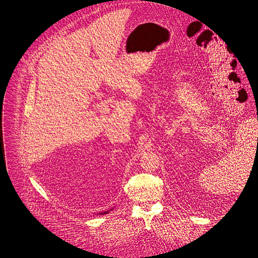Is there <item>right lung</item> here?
Wrapping results in <instances>:
<instances>
[{"label":"right lung","mask_w":258,"mask_h":258,"mask_svg":"<svg viewBox=\"0 0 258 258\" xmlns=\"http://www.w3.org/2000/svg\"><path fill=\"white\" fill-rule=\"evenodd\" d=\"M112 210H113V209H112ZM108 212H109V211H106V212H104V213H100V214H101V215H104V214H107Z\"/></svg>","instance_id":"add662e5"}]
</instances>
